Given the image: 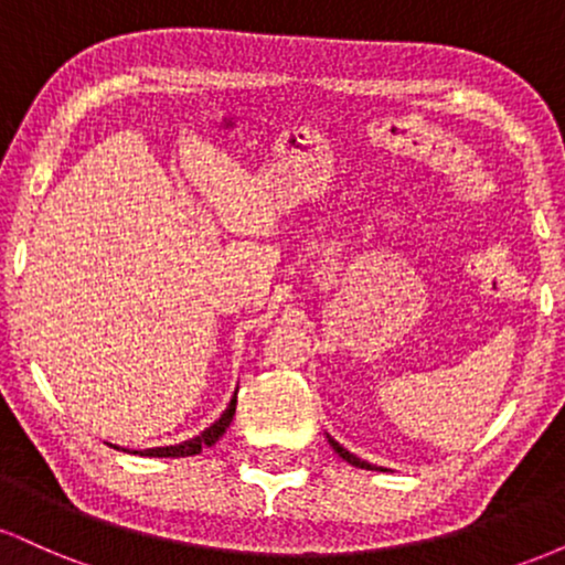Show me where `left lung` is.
Listing matches in <instances>:
<instances>
[{"instance_id": "obj_1", "label": "left lung", "mask_w": 565, "mask_h": 565, "mask_svg": "<svg viewBox=\"0 0 565 565\" xmlns=\"http://www.w3.org/2000/svg\"><path fill=\"white\" fill-rule=\"evenodd\" d=\"M327 440H329V446H332V449H334L337 454H340L342 459H345V462L353 465V468H361V470H382V468H377V465H372V462H366V459L355 457V454L348 451L342 444H337V440H334L332 436H329V433H327Z\"/></svg>"}]
</instances>
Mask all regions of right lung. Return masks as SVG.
<instances>
[{
  "instance_id": "1",
  "label": "right lung",
  "mask_w": 565,
  "mask_h": 565,
  "mask_svg": "<svg viewBox=\"0 0 565 565\" xmlns=\"http://www.w3.org/2000/svg\"><path fill=\"white\" fill-rule=\"evenodd\" d=\"M236 393H238V387H236ZM236 393H233L231 404L225 406V412L220 414V417L210 427H204L199 436L188 438V440H183V444L153 446V449H140V451H132V454H140V457H193V454L206 449V446H215L217 440L223 438V433L228 430V425L233 423V414H236ZM114 449H119V446H114Z\"/></svg>"
}]
</instances>
